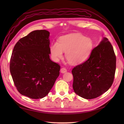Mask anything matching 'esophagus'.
<instances>
[{
    "label": "esophagus",
    "instance_id": "esophagus-1",
    "mask_svg": "<svg viewBox=\"0 0 124 124\" xmlns=\"http://www.w3.org/2000/svg\"><path fill=\"white\" fill-rule=\"evenodd\" d=\"M61 72L62 73H65L67 72V69H65V68H62L61 69Z\"/></svg>",
    "mask_w": 124,
    "mask_h": 124
}]
</instances>
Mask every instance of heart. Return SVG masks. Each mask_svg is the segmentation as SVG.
Listing matches in <instances>:
<instances>
[{
    "label": "heart",
    "mask_w": 124,
    "mask_h": 124,
    "mask_svg": "<svg viewBox=\"0 0 124 124\" xmlns=\"http://www.w3.org/2000/svg\"><path fill=\"white\" fill-rule=\"evenodd\" d=\"M93 48L92 39L78 33H71L61 37L59 43L54 42L50 47L52 57L55 61L63 56L70 64L76 65L87 59Z\"/></svg>",
    "instance_id": "heart-1"
}]
</instances>
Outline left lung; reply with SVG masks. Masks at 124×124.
Masks as SVG:
<instances>
[{
	"instance_id": "obj_1",
	"label": "left lung",
	"mask_w": 124,
	"mask_h": 124,
	"mask_svg": "<svg viewBox=\"0 0 124 124\" xmlns=\"http://www.w3.org/2000/svg\"><path fill=\"white\" fill-rule=\"evenodd\" d=\"M116 67L114 48L108 39L103 37L92 50L88 59L72 69L75 93L85 99L101 95L111 86Z\"/></svg>"
}]
</instances>
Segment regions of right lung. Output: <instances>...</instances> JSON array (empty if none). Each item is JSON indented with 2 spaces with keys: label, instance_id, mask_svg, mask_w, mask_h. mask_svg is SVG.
<instances>
[{
  "label": "right lung",
  "instance_id": "1",
  "mask_svg": "<svg viewBox=\"0 0 124 124\" xmlns=\"http://www.w3.org/2000/svg\"><path fill=\"white\" fill-rule=\"evenodd\" d=\"M49 32L35 30L20 39L13 49L10 72L18 92L32 99L49 93L60 66L50 59Z\"/></svg>",
  "mask_w": 124,
  "mask_h": 124
}]
</instances>
